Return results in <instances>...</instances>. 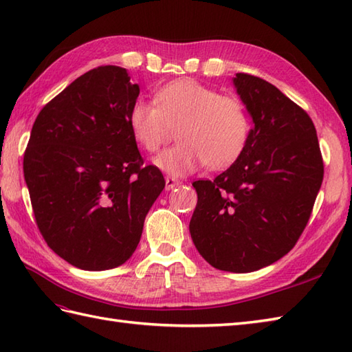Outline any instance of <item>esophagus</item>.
<instances>
[{"label": "esophagus", "instance_id": "esophagus-1", "mask_svg": "<svg viewBox=\"0 0 352 352\" xmlns=\"http://www.w3.org/2000/svg\"><path fill=\"white\" fill-rule=\"evenodd\" d=\"M164 182H166V186H164V188H166V190L175 189V188H178V186L182 184V182H178L177 178H174V177H166V178H164Z\"/></svg>", "mask_w": 352, "mask_h": 352}]
</instances>
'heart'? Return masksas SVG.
Returning <instances> with one entry per match:
<instances>
[{"label": "heart", "mask_w": 352, "mask_h": 352, "mask_svg": "<svg viewBox=\"0 0 352 352\" xmlns=\"http://www.w3.org/2000/svg\"><path fill=\"white\" fill-rule=\"evenodd\" d=\"M134 140L157 153L180 133V144L155 159L172 175H186L207 164L213 170L233 164L248 144L251 122L242 100L201 85L177 80L155 92L154 101L136 100L129 111Z\"/></svg>", "instance_id": "b5f03b06"}]
</instances>
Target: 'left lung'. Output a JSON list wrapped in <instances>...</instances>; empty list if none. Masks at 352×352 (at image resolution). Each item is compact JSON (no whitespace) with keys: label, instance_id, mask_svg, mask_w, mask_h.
Here are the masks:
<instances>
[{"label":"left lung","instance_id":"1","mask_svg":"<svg viewBox=\"0 0 352 352\" xmlns=\"http://www.w3.org/2000/svg\"><path fill=\"white\" fill-rule=\"evenodd\" d=\"M233 83L254 129L227 170L192 183L198 203L189 230L213 267L252 272L298 242L324 180V162L307 111L263 78L239 72Z\"/></svg>","mask_w":352,"mask_h":352}]
</instances>
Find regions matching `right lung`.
Returning <instances> with one entry per match:
<instances>
[{"label": "right lung", "mask_w": 352, "mask_h": 352, "mask_svg": "<svg viewBox=\"0 0 352 352\" xmlns=\"http://www.w3.org/2000/svg\"><path fill=\"white\" fill-rule=\"evenodd\" d=\"M139 92L126 69L98 66L54 96L30 134L24 177L37 228L57 256L85 271L131 257L164 189L130 131Z\"/></svg>", "instance_id": "obj_1"}]
</instances>
